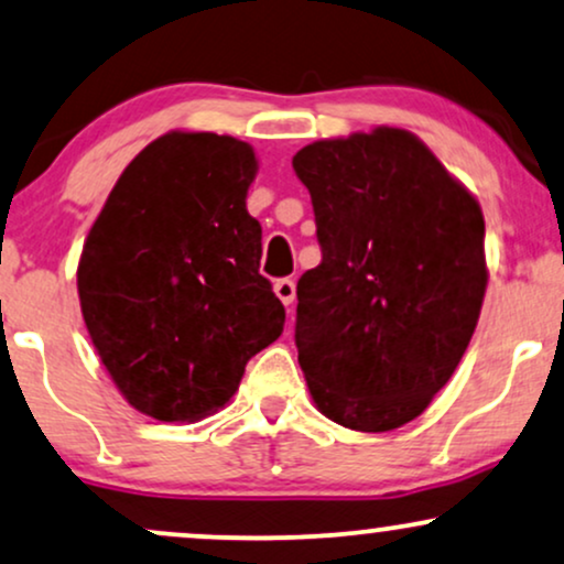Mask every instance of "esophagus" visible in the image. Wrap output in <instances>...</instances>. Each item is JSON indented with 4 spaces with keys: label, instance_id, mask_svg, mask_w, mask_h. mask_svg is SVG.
Here are the masks:
<instances>
[{
    "label": "esophagus",
    "instance_id": "esophagus-1",
    "mask_svg": "<svg viewBox=\"0 0 564 564\" xmlns=\"http://www.w3.org/2000/svg\"><path fill=\"white\" fill-rule=\"evenodd\" d=\"M275 296L286 304V307H291L296 300V283L291 281V278H281V281H275Z\"/></svg>",
    "mask_w": 564,
    "mask_h": 564
}]
</instances>
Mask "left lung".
<instances>
[{
  "label": "left lung",
  "instance_id": "8db88e82",
  "mask_svg": "<svg viewBox=\"0 0 564 564\" xmlns=\"http://www.w3.org/2000/svg\"><path fill=\"white\" fill-rule=\"evenodd\" d=\"M323 262L296 283L312 402L351 431L423 415L457 370L488 283L478 199L415 133L312 141L294 158Z\"/></svg>",
  "mask_w": 564,
  "mask_h": 564
}]
</instances>
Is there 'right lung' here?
Returning a JSON list of instances; mask_svg holds the SVG:
<instances>
[{"mask_svg": "<svg viewBox=\"0 0 564 564\" xmlns=\"http://www.w3.org/2000/svg\"><path fill=\"white\" fill-rule=\"evenodd\" d=\"M254 175L247 141L171 131L128 162L86 236L88 336L126 402L162 423L226 406L283 330L286 310L260 275L262 228L247 213Z\"/></svg>", "mask_w": 564, "mask_h": 564, "instance_id": "obj_1", "label": "right lung"}]
</instances>
